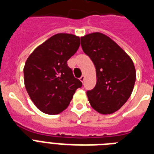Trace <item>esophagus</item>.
<instances>
[{"label": "esophagus", "instance_id": "1", "mask_svg": "<svg viewBox=\"0 0 154 154\" xmlns=\"http://www.w3.org/2000/svg\"><path fill=\"white\" fill-rule=\"evenodd\" d=\"M80 79V81H81V82H82V83H83V81L85 80V76L84 75H82L80 77V79Z\"/></svg>", "mask_w": 154, "mask_h": 154}]
</instances>
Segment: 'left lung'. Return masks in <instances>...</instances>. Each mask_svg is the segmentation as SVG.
<instances>
[{
	"mask_svg": "<svg viewBox=\"0 0 154 154\" xmlns=\"http://www.w3.org/2000/svg\"><path fill=\"white\" fill-rule=\"evenodd\" d=\"M81 46L96 69V85L87 92L90 104L102 114L114 113L132 94L136 80L134 64L121 47L103 33L82 36Z\"/></svg>",
	"mask_w": 154,
	"mask_h": 154,
	"instance_id": "1",
	"label": "left lung"
}]
</instances>
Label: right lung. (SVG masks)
<instances>
[{"instance_id": "obj_1", "label": "right lung", "mask_w": 154, "mask_h": 154, "mask_svg": "<svg viewBox=\"0 0 154 154\" xmlns=\"http://www.w3.org/2000/svg\"><path fill=\"white\" fill-rule=\"evenodd\" d=\"M80 39L58 33L36 48L24 67V86L31 100L47 114H58L69 106L82 83L74 77L67 60L75 53Z\"/></svg>"}]
</instances>
